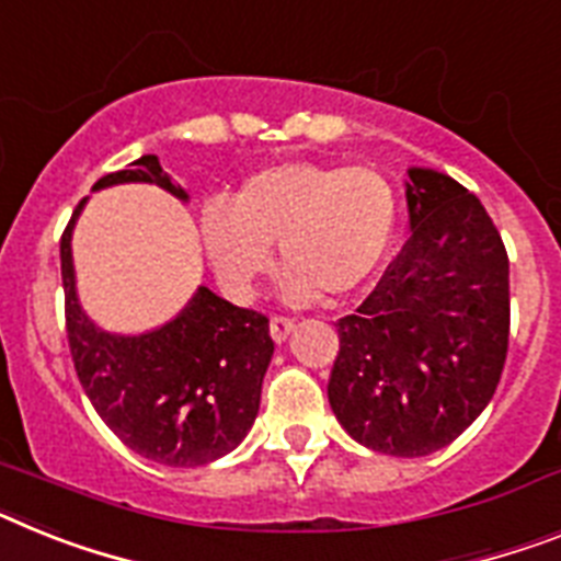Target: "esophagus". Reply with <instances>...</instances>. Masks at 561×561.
Instances as JSON below:
<instances>
[{"instance_id":"obj_1","label":"esophagus","mask_w":561,"mask_h":561,"mask_svg":"<svg viewBox=\"0 0 561 561\" xmlns=\"http://www.w3.org/2000/svg\"><path fill=\"white\" fill-rule=\"evenodd\" d=\"M294 328H296V322L290 317H282V313H273L271 317V336L276 339V342H285Z\"/></svg>"}]
</instances>
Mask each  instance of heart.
I'll use <instances>...</instances> for the list:
<instances>
[{"instance_id":"1","label":"heart","mask_w":561,"mask_h":561,"mask_svg":"<svg viewBox=\"0 0 561 561\" xmlns=\"http://www.w3.org/2000/svg\"><path fill=\"white\" fill-rule=\"evenodd\" d=\"M397 191L376 168L282 162L244 179L230 205L202 214L219 279L248 294L276 244L288 296L339 302L374 279L397 237Z\"/></svg>"}]
</instances>
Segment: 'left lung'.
I'll list each match as a JSON object with an SVG mask.
<instances>
[{
	"label": "left lung",
	"mask_w": 561,
	"mask_h": 561,
	"mask_svg": "<svg viewBox=\"0 0 561 561\" xmlns=\"http://www.w3.org/2000/svg\"><path fill=\"white\" fill-rule=\"evenodd\" d=\"M411 239L336 322L328 399L353 439L388 456L445 448L491 402L511 333L507 251L482 202L413 168Z\"/></svg>",
	"instance_id": "left-lung-1"
}]
</instances>
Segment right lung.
I'll return each mask as SVG.
<instances>
[{
    "mask_svg": "<svg viewBox=\"0 0 561 561\" xmlns=\"http://www.w3.org/2000/svg\"><path fill=\"white\" fill-rule=\"evenodd\" d=\"M153 182L185 199L162 171L159 157L105 173L93 187ZM79 202L59 239L65 285V328L79 382L107 427L150 462L196 468L230 454L259 413L262 379L273 356L267 317L225 302L199 288L171 324L145 336L99 331L79 308L73 288L70 230Z\"/></svg>",
    "mask_w": 561,
    "mask_h": 561,
    "instance_id": "1",
    "label": "right lung"
}]
</instances>
